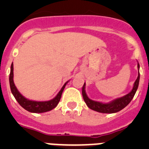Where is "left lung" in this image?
Masks as SVG:
<instances>
[{
	"label": "left lung",
	"mask_w": 149,
	"mask_h": 149,
	"mask_svg": "<svg viewBox=\"0 0 149 149\" xmlns=\"http://www.w3.org/2000/svg\"><path fill=\"white\" fill-rule=\"evenodd\" d=\"M138 70H139V65L137 63ZM139 72H138V77L134 84L132 90L125 95L122 96L121 98H118L114 99L113 101H110L109 103H102L99 101H93L90 98H88L87 95L85 90V86L86 84L84 83V86L82 88V95L85 103L86 104L87 107L91 110H95V111L102 113H114L120 111L123 108H125L127 104L131 101V100L134 98V95L137 90L138 86H139Z\"/></svg>",
	"instance_id": "1"
}]
</instances>
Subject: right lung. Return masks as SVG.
Returning <instances> with one entry per match:
<instances>
[{"label":"right lung","instance_id":"right-lung-1","mask_svg":"<svg viewBox=\"0 0 149 149\" xmlns=\"http://www.w3.org/2000/svg\"><path fill=\"white\" fill-rule=\"evenodd\" d=\"M67 82L63 85L62 89L58 93V94L55 96L53 99L50 100V101H32V100H29L27 98H24L22 94H21L18 90L17 89L16 86H15L14 81H13V63H12L11 68H10V89H11V92L13 93V96L15 97L16 101H18V104L23 107L24 109H25L27 111L30 112V113H45V112H48L50 110H53L55 108L57 104H58L59 101H60V98H61L62 93L63 92V89L65 88V85L67 84Z\"/></svg>","mask_w":149,"mask_h":149}]
</instances>
